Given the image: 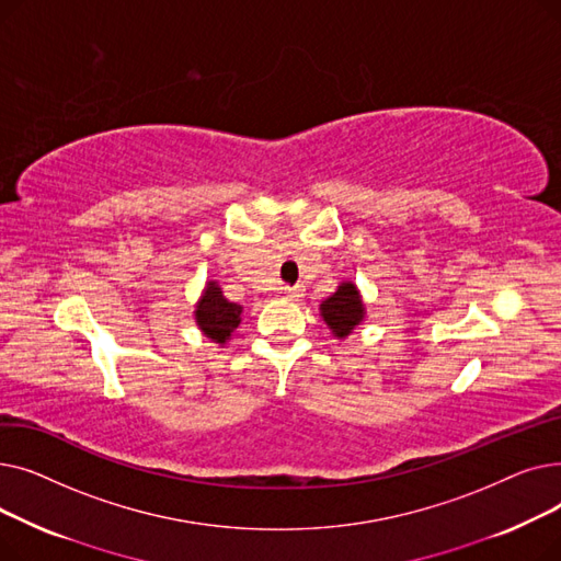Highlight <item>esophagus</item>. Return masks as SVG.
<instances>
[{"mask_svg": "<svg viewBox=\"0 0 561 561\" xmlns=\"http://www.w3.org/2000/svg\"><path fill=\"white\" fill-rule=\"evenodd\" d=\"M282 296L288 298V300H300L305 298V288L302 286H282Z\"/></svg>", "mask_w": 561, "mask_h": 561, "instance_id": "1", "label": "esophagus"}]
</instances>
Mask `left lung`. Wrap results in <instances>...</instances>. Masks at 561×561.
Returning a JSON list of instances; mask_svg holds the SVG:
<instances>
[{
	"label": "left lung",
	"mask_w": 561,
	"mask_h": 561,
	"mask_svg": "<svg viewBox=\"0 0 561 561\" xmlns=\"http://www.w3.org/2000/svg\"><path fill=\"white\" fill-rule=\"evenodd\" d=\"M320 311L330 330L334 332V336L345 339L364 318V305L359 298V290L350 282L341 284L334 296L320 305Z\"/></svg>",
	"instance_id": "obj_1"
}]
</instances>
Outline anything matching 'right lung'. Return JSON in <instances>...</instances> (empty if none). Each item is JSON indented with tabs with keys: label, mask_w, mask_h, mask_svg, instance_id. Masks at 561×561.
Masks as SVG:
<instances>
[{
	"label": "right lung",
	"mask_w": 561,
	"mask_h": 561,
	"mask_svg": "<svg viewBox=\"0 0 561 561\" xmlns=\"http://www.w3.org/2000/svg\"><path fill=\"white\" fill-rule=\"evenodd\" d=\"M195 320L206 336L214 339L216 343H225L231 332L239 328L241 307L229 302L216 282H209L202 300L197 302Z\"/></svg>",
	"instance_id": "add662e5"
}]
</instances>
